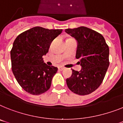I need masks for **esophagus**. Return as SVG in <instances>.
Wrapping results in <instances>:
<instances>
[{"label": "esophagus", "instance_id": "obj_1", "mask_svg": "<svg viewBox=\"0 0 123 123\" xmlns=\"http://www.w3.org/2000/svg\"><path fill=\"white\" fill-rule=\"evenodd\" d=\"M58 69H59V70L62 71V70H63L64 69H65V68L62 67H58Z\"/></svg>", "mask_w": 123, "mask_h": 123}]
</instances>
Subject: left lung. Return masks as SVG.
<instances>
[{"mask_svg":"<svg viewBox=\"0 0 123 123\" xmlns=\"http://www.w3.org/2000/svg\"><path fill=\"white\" fill-rule=\"evenodd\" d=\"M65 32L77 41L76 58L80 60V72L72 70L66 80L72 92L84 96L91 94L100 86L109 65V46L99 32L88 27L67 29Z\"/></svg>","mask_w":123,"mask_h":123,"instance_id":"8db88e82","label":"left lung"}]
</instances>
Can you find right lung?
<instances>
[{
  "mask_svg": "<svg viewBox=\"0 0 123 123\" xmlns=\"http://www.w3.org/2000/svg\"><path fill=\"white\" fill-rule=\"evenodd\" d=\"M62 29L32 27L16 37L11 51L12 70L21 87L32 95H40L50 88L58 68L44 63L53 40Z\"/></svg>",
  "mask_w": 123,
  "mask_h": 123,
  "instance_id": "1",
  "label": "right lung"
}]
</instances>
